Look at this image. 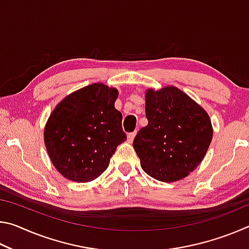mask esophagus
Segmentation results:
<instances>
[{
    "label": "esophagus",
    "mask_w": 249,
    "mask_h": 249,
    "mask_svg": "<svg viewBox=\"0 0 249 249\" xmlns=\"http://www.w3.org/2000/svg\"><path fill=\"white\" fill-rule=\"evenodd\" d=\"M135 136H136V132L129 133V134L127 135V142H132L134 141V138H135Z\"/></svg>",
    "instance_id": "1"
}]
</instances>
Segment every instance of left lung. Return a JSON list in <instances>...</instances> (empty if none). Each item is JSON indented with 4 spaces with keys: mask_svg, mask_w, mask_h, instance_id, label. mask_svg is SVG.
Here are the masks:
<instances>
[{
    "mask_svg": "<svg viewBox=\"0 0 249 249\" xmlns=\"http://www.w3.org/2000/svg\"><path fill=\"white\" fill-rule=\"evenodd\" d=\"M145 102L148 124L133 142L142 170L162 182L185 178L200 165L212 142L209 114L172 86L148 89Z\"/></svg>",
    "mask_w": 249,
    "mask_h": 249,
    "instance_id": "obj_1",
    "label": "left lung"
}]
</instances>
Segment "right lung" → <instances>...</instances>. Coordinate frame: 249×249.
I'll return each instance as SVG.
<instances>
[{
    "label": "right lung",
    "mask_w": 249,
    "mask_h": 249,
    "mask_svg": "<svg viewBox=\"0 0 249 249\" xmlns=\"http://www.w3.org/2000/svg\"><path fill=\"white\" fill-rule=\"evenodd\" d=\"M115 88L92 83L59 102L45 125L44 142L53 165L66 179L90 182L107 170L126 141Z\"/></svg>",
    "instance_id": "right-lung-1"
}]
</instances>
